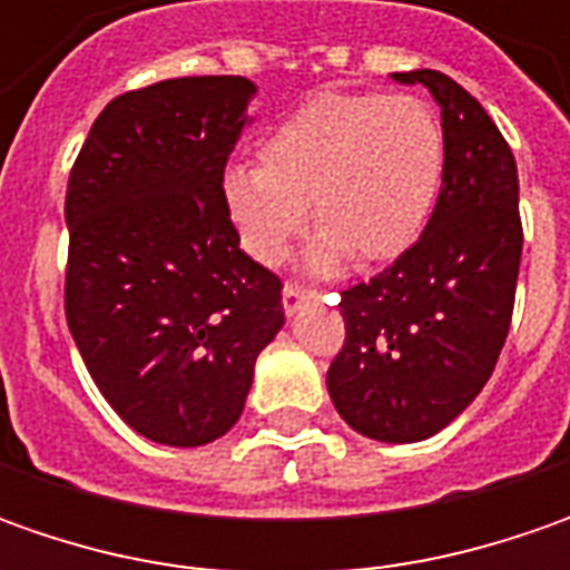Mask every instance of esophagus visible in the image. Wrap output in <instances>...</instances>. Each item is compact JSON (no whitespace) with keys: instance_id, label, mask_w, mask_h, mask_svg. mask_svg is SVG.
Wrapping results in <instances>:
<instances>
[{"instance_id":"obj_1","label":"esophagus","mask_w":570,"mask_h":570,"mask_svg":"<svg viewBox=\"0 0 570 570\" xmlns=\"http://www.w3.org/2000/svg\"><path fill=\"white\" fill-rule=\"evenodd\" d=\"M311 297H314V292H307V288H301V285H292V282H288V285L282 288V307H285V314H288V317H295L297 311H301V304H304V301H311Z\"/></svg>"}]
</instances>
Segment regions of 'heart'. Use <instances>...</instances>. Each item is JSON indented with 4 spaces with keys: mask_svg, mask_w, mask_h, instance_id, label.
Here are the masks:
<instances>
[{
    "mask_svg": "<svg viewBox=\"0 0 570 570\" xmlns=\"http://www.w3.org/2000/svg\"><path fill=\"white\" fill-rule=\"evenodd\" d=\"M448 145L431 104L415 95L320 91L263 136L259 165H228L222 203L256 263L285 259L307 225L311 266L326 273L352 253L383 263L409 250L444 187Z\"/></svg>",
    "mask_w": 570,
    "mask_h": 570,
    "instance_id": "heart-1",
    "label": "heart"
}]
</instances>
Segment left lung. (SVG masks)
Wrapping results in <instances>:
<instances>
[{"mask_svg":"<svg viewBox=\"0 0 570 570\" xmlns=\"http://www.w3.org/2000/svg\"><path fill=\"white\" fill-rule=\"evenodd\" d=\"M441 107L448 165L422 237L342 292L345 342L326 371L342 419L383 444L448 428L492 377L514 314L523 250L511 145L444 72H393Z\"/></svg>","mask_w":570,"mask_h":570,"instance_id":"left-lung-1","label":"left lung"}]
</instances>
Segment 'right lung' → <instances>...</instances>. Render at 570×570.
Listing matches in <instances>:
<instances>
[{"mask_svg":"<svg viewBox=\"0 0 570 570\" xmlns=\"http://www.w3.org/2000/svg\"><path fill=\"white\" fill-rule=\"evenodd\" d=\"M253 95L240 76L126 91L69 174L72 340L114 412L167 448L228 434L256 355L285 323L278 275L240 250L222 203Z\"/></svg>","mask_w":570,"mask_h":570,"instance_id":"obj_1","label":"right lung"}]
</instances>
